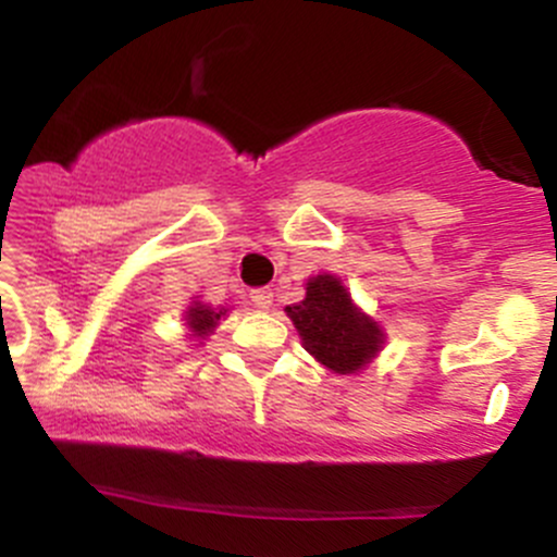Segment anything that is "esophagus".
I'll list each match as a JSON object with an SVG mask.
<instances>
[{"label": "esophagus", "mask_w": 557, "mask_h": 557, "mask_svg": "<svg viewBox=\"0 0 557 557\" xmlns=\"http://www.w3.org/2000/svg\"><path fill=\"white\" fill-rule=\"evenodd\" d=\"M251 304L253 309L267 311L272 306V290L270 287H259V290H251Z\"/></svg>", "instance_id": "34e87169"}]
</instances>
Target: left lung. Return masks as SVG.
<instances>
[{
	"mask_svg": "<svg viewBox=\"0 0 557 557\" xmlns=\"http://www.w3.org/2000/svg\"><path fill=\"white\" fill-rule=\"evenodd\" d=\"M285 311L304 348L335 374H359L385 345V330L354 304L337 274L309 277L306 298L285 306Z\"/></svg>",
	"mask_w": 557,
	"mask_h": 557,
	"instance_id": "8db88e82",
	"label": "left lung"
}]
</instances>
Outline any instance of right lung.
<instances>
[{"instance_id":"obj_1","label":"right lung","mask_w":557,"mask_h":557,"mask_svg":"<svg viewBox=\"0 0 557 557\" xmlns=\"http://www.w3.org/2000/svg\"><path fill=\"white\" fill-rule=\"evenodd\" d=\"M227 317L225 306H209L203 300H190V306L185 309V330H188L190 341H207V335H212L220 319Z\"/></svg>"}]
</instances>
